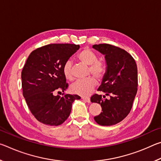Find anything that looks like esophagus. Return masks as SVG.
<instances>
[{
    "mask_svg": "<svg viewBox=\"0 0 161 161\" xmlns=\"http://www.w3.org/2000/svg\"><path fill=\"white\" fill-rule=\"evenodd\" d=\"M81 99H82L84 102H87V103H90V99H89V98H86V97H82L81 98Z\"/></svg>",
    "mask_w": 161,
    "mask_h": 161,
    "instance_id": "obj_1",
    "label": "esophagus"
}]
</instances>
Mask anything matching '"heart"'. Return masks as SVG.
Returning <instances> with one entry per match:
<instances>
[{
    "label": "heart",
    "mask_w": 161,
    "mask_h": 161,
    "mask_svg": "<svg viewBox=\"0 0 161 161\" xmlns=\"http://www.w3.org/2000/svg\"><path fill=\"white\" fill-rule=\"evenodd\" d=\"M77 58L81 63L89 66L88 71L89 74H92L98 80H100L104 76L106 71H107V67H106L105 63L102 61H98V56L97 54L91 50L90 49H84L78 54ZM62 72L67 80H72V64L70 60H67L64 63L63 68H62ZM96 84V80L93 77H89L84 79V80L75 81L71 86V90L76 94L86 97L93 91Z\"/></svg>",
    "instance_id": "heart-1"
}]
</instances>
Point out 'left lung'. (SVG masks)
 I'll return each instance as SVG.
<instances>
[{"label":"left lung","mask_w":161,"mask_h":161,"mask_svg":"<svg viewBox=\"0 0 161 161\" xmlns=\"http://www.w3.org/2000/svg\"><path fill=\"white\" fill-rule=\"evenodd\" d=\"M92 47L105 56L107 66L98 91L110 97L103 99L102 95L95 94L91 97V102L99 103L102 108L94 119L101 126H112L126 118L131 109L137 93V65L133 57L120 47L109 44Z\"/></svg>","instance_id":"8db88e82"}]
</instances>
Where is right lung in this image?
<instances>
[{
    "label": "right lung",
    "mask_w": 161,
    "mask_h": 161,
    "mask_svg": "<svg viewBox=\"0 0 161 161\" xmlns=\"http://www.w3.org/2000/svg\"><path fill=\"white\" fill-rule=\"evenodd\" d=\"M80 45L50 44L32 51L21 73L23 94L35 119L50 126H59L69 117L72 105L78 95L55 96L68 87L62 72L65 62Z\"/></svg>",
    "instance_id": "add662e5"
}]
</instances>
